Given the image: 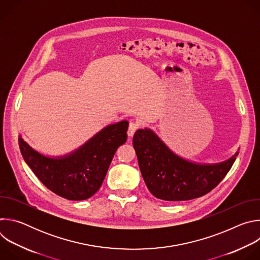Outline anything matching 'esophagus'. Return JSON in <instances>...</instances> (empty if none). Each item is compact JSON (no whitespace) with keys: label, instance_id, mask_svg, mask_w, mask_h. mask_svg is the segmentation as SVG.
I'll return each mask as SVG.
<instances>
[{"label":"esophagus","instance_id":"obj_1","mask_svg":"<svg viewBox=\"0 0 260 260\" xmlns=\"http://www.w3.org/2000/svg\"><path fill=\"white\" fill-rule=\"evenodd\" d=\"M138 128H139V123L136 121H131L129 125H128V129H127L128 137H133Z\"/></svg>","mask_w":260,"mask_h":260}]
</instances>
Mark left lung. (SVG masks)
I'll return each mask as SVG.
<instances>
[{
	"mask_svg": "<svg viewBox=\"0 0 260 260\" xmlns=\"http://www.w3.org/2000/svg\"><path fill=\"white\" fill-rule=\"evenodd\" d=\"M139 168L149 191L168 202L201 198L223 180L239 152L219 164H197L175 154L150 128L138 129L133 139Z\"/></svg>",
	"mask_w": 260,
	"mask_h": 260,
	"instance_id": "1",
	"label": "left lung"
}]
</instances>
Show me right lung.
Masks as SVG:
<instances>
[{
  "label": "right lung",
  "instance_id": "add662e5",
  "mask_svg": "<svg viewBox=\"0 0 260 260\" xmlns=\"http://www.w3.org/2000/svg\"><path fill=\"white\" fill-rule=\"evenodd\" d=\"M127 127L126 120L110 124L77 150L58 157L41 154L21 136L18 143L24 161L49 190L70 201H82L100 189L116 150L126 142Z\"/></svg>",
  "mask_w": 260,
  "mask_h": 260
}]
</instances>
